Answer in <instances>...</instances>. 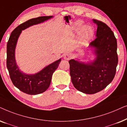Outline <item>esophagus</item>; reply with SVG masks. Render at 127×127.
I'll return each instance as SVG.
<instances>
[{"label":"esophagus","mask_w":127,"mask_h":127,"mask_svg":"<svg viewBox=\"0 0 127 127\" xmlns=\"http://www.w3.org/2000/svg\"><path fill=\"white\" fill-rule=\"evenodd\" d=\"M71 56L69 53H65L64 55V59L66 60H68L69 59H70Z\"/></svg>","instance_id":"34e87169"}]
</instances>
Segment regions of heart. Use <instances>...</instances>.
I'll use <instances>...</instances> for the list:
<instances>
[{
	"label": "heart",
	"mask_w": 127,
	"mask_h": 127,
	"mask_svg": "<svg viewBox=\"0 0 127 127\" xmlns=\"http://www.w3.org/2000/svg\"><path fill=\"white\" fill-rule=\"evenodd\" d=\"M76 31L79 32V39L81 42H83L89 40L94 35V30L89 25L82 27L81 22H79L76 25Z\"/></svg>",
	"instance_id": "b5f03b06"
}]
</instances>
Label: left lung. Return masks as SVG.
Masks as SVG:
<instances>
[{
  "instance_id": "obj_1",
  "label": "left lung",
  "mask_w": 127,
  "mask_h": 127,
  "mask_svg": "<svg viewBox=\"0 0 127 127\" xmlns=\"http://www.w3.org/2000/svg\"><path fill=\"white\" fill-rule=\"evenodd\" d=\"M97 25L96 38L89 44L94 49L96 59L85 63L69 60L72 84L77 90L94 94L105 88L114 78L118 64L117 44L114 33L103 22L93 19Z\"/></svg>"
}]
</instances>
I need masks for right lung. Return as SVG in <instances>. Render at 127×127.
<instances>
[{"instance_id":"1","label":"right lung","mask_w":127,"mask_h":127,"mask_svg":"<svg viewBox=\"0 0 127 127\" xmlns=\"http://www.w3.org/2000/svg\"><path fill=\"white\" fill-rule=\"evenodd\" d=\"M53 16H42L25 21L11 32L7 44V68L13 84L16 88L28 95H38L46 91L50 86L53 72L58 67L61 59L52 63L35 74H27L20 70L15 59V49L18 37L23 30L30 26L46 21Z\"/></svg>"}]
</instances>
